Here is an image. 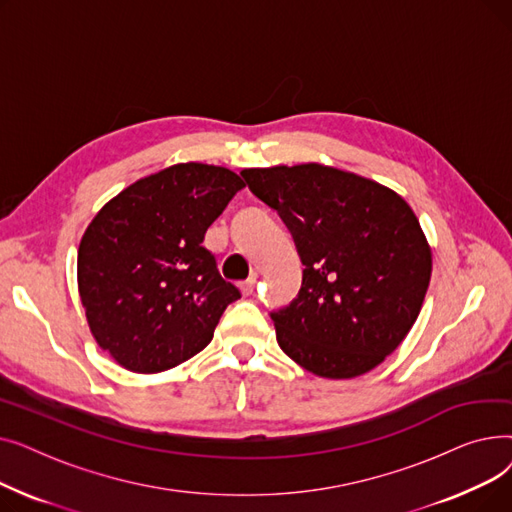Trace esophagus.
<instances>
[{"mask_svg": "<svg viewBox=\"0 0 512 512\" xmlns=\"http://www.w3.org/2000/svg\"><path fill=\"white\" fill-rule=\"evenodd\" d=\"M255 284H257V274H253L251 278H247L245 282H240V290H242V294H253L255 292Z\"/></svg>", "mask_w": 512, "mask_h": 512, "instance_id": "esophagus-1", "label": "esophagus"}]
</instances>
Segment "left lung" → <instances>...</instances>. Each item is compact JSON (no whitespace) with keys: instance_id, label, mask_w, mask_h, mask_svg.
Segmentation results:
<instances>
[{"instance_id":"8db88e82","label":"left lung","mask_w":512,"mask_h":512,"mask_svg":"<svg viewBox=\"0 0 512 512\" xmlns=\"http://www.w3.org/2000/svg\"><path fill=\"white\" fill-rule=\"evenodd\" d=\"M305 265L297 299L270 315L282 351L321 378H357L405 340L432 276L413 209L390 188L336 168L242 170Z\"/></svg>"}]
</instances>
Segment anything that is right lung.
Returning <instances> with one entry per match:
<instances>
[{
    "label": "right lung",
    "instance_id": "right-lung-1",
    "mask_svg": "<svg viewBox=\"0 0 512 512\" xmlns=\"http://www.w3.org/2000/svg\"><path fill=\"white\" fill-rule=\"evenodd\" d=\"M240 188L226 168L178 164L124 188L89 224L80 299L95 340L122 367L157 373L195 357L240 299L203 247Z\"/></svg>",
    "mask_w": 512,
    "mask_h": 512
}]
</instances>
